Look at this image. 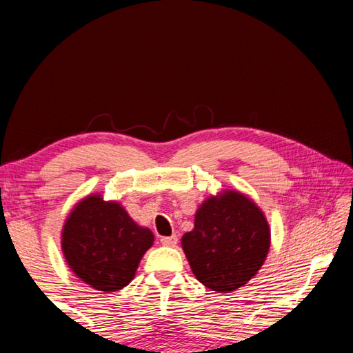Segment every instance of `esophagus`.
Returning a JSON list of instances; mask_svg holds the SVG:
<instances>
[{
	"instance_id": "34e87169",
	"label": "esophagus",
	"mask_w": 353,
	"mask_h": 353,
	"mask_svg": "<svg viewBox=\"0 0 353 353\" xmlns=\"http://www.w3.org/2000/svg\"><path fill=\"white\" fill-rule=\"evenodd\" d=\"M160 243L163 244V246H171L174 248L177 244V236L176 235H171V236H162L160 238Z\"/></svg>"
}]
</instances>
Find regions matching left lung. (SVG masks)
<instances>
[{
    "mask_svg": "<svg viewBox=\"0 0 353 353\" xmlns=\"http://www.w3.org/2000/svg\"><path fill=\"white\" fill-rule=\"evenodd\" d=\"M271 229L265 213L246 194L224 190L202 202L182 249L199 282L218 292L246 285L265 263Z\"/></svg>",
    "mask_w": 353,
    "mask_h": 353,
    "instance_id": "obj_1",
    "label": "left lung"
}]
</instances>
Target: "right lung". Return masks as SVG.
<instances>
[{
    "mask_svg": "<svg viewBox=\"0 0 353 353\" xmlns=\"http://www.w3.org/2000/svg\"><path fill=\"white\" fill-rule=\"evenodd\" d=\"M154 234L139 225L119 202L88 194L65 219L61 248L76 277L92 288L112 292L132 282Z\"/></svg>",
    "mask_w": 353,
    "mask_h": 353,
    "instance_id": "1",
    "label": "right lung"
}]
</instances>
